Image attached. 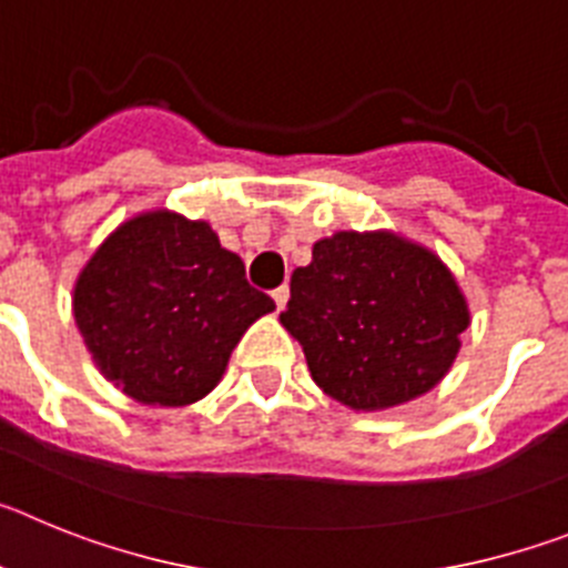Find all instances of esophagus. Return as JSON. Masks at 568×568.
<instances>
[{
    "mask_svg": "<svg viewBox=\"0 0 568 568\" xmlns=\"http://www.w3.org/2000/svg\"><path fill=\"white\" fill-rule=\"evenodd\" d=\"M273 301H275V310H284L290 301V287H278L273 290Z\"/></svg>",
    "mask_w": 568,
    "mask_h": 568,
    "instance_id": "esophagus-1",
    "label": "esophagus"
}]
</instances>
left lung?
<instances>
[{
    "label": "left lung",
    "mask_w": 568,
    "mask_h": 568,
    "mask_svg": "<svg viewBox=\"0 0 568 568\" xmlns=\"http://www.w3.org/2000/svg\"><path fill=\"white\" fill-rule=\"evenodd\" d=\"M287 329L315 384L355 413H378L444 381L469 327L453 270L393 230H338L290 278Z\"/></svg>",
    "instance_id": "1"
}]
</instances>
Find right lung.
Masks as SVG:
<instances>
[{
  "label": "right lung",
  "instance_id": "right-lung-1",
  "mask_svg": "<svg viewBox=\"0 0 568 568\" xmlns=\"http://www.w3.org/2000/svg\"><path fill=\"white\" fill-rule=\"evenodd\" d=\"M270 295L207 222L168 207L122 222L73 284V318L99 373L144 406H190L222 381Z\"/></svg>",
  "mask_w": 568,
  "mask_h": 568
}]
</instances>
